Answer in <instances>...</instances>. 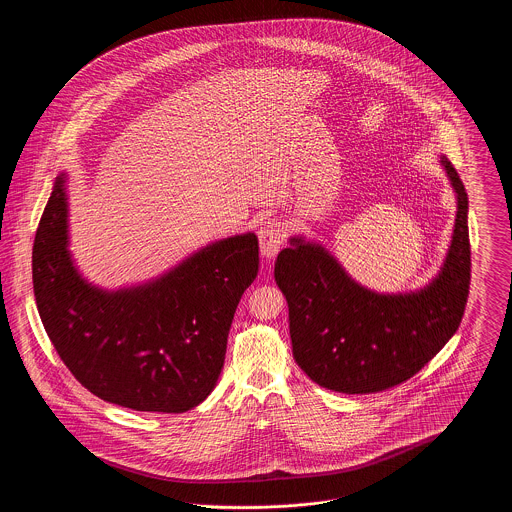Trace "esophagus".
I'll use <instances>...</instances> for the list:
<instances>
[{"label": "esophagus", "instance_id": "1", "mask_svg": "<svg viewBox=\"0 0 512 512\" xmlns=\"http://www.w3.org/2000/svg\"><path fill=\"white\" fill-rule=\"evenodd\" d=\"M286 242V226L280 220H265L259 228V244L263 257L272 259Z\"/></svg>", "mask_w": 512, "mask_h": 512}]
</instances>
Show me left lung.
I'll return each mask as SVG.
<instances>
[{
  "label": "left lung",
  "mask_w": 512,
  "mask_h": 512,
  "mask_svg": "<svg viewBox=\"0 0 512 512\" xmlns=\"http://www.w3.org/2000/svg\"><path fill=\"white\" fill-rule=\"evenodd\" d=\"M457 194L451 245L438 276L422 290L376 293L357 284L322 245L292 238L274 280L290 309L293 359L318 386L376 393L413 378L451 340L470 288L468 197L445 157Z\"/></svg>",
  "instance_id": "1"
}]
</instances>
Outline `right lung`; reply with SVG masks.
I'll list each match as a JSON object with an SVG mask.
<instances>
[{"instance_id":"right-lung-1","label":"right lung","mask_w":512,"mask_h":512,"mask_svg":"<svg viewBox=\"0 0 512 512\" xmlns=\"http://www.w3.org/2000/svg\"><path fill=\"white\" fill-rule=\"evenodd\" d=\"M65 176L36 230L32 284L49 340L99 399L186 413L217 386L236 307L259 270L253 232L199 249L157 280L105 292L74 268Z\"/></svg>"}]
</instances>
